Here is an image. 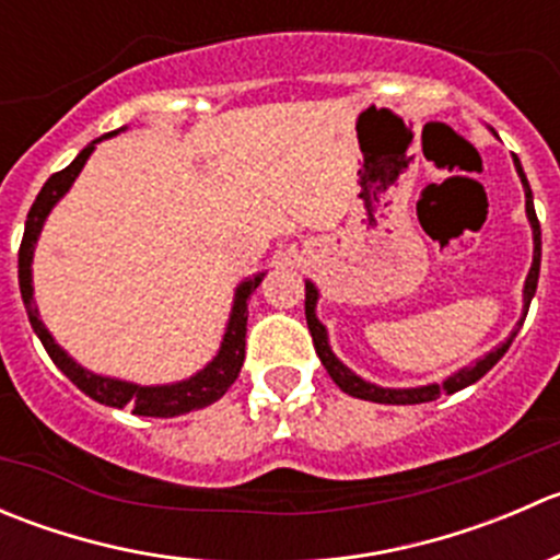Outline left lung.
I'll return each mask as SVG.
<instances>
[{"instance_id":"1","label":"left lung","mask_w":560,"mask_h":560,"mask_svg":"<svg viewBox=\"0 0 560 560\" xmlns=\"http://www.w3.org/2000/svg\"><path fill=\"white\" fill-rule=\"evenodd\" d=\"M515 171H517V175H521V184H523V191H525V217H528L530 233H534V262H530L528 276H525L523 316H521V322H517L515 330L510 332V338H506L504 343H499V347H495L493 352H488V354H485V358H479L477 363H471V365H466V369L455 371V374L447 376V380H444L442 385L380 387V385H374V382L360 380V376L354 374V371H349L347 365H343L341 360H338L336 354H332L330 341H327V327L322 325L319 319H316V301H319V290H316V287H314V281H306V322H308V330H312V338H314V349H316V354H319L322 365H325V369H327V374H330V380L336 382V385L341 387L343 393L352 395V398H360V400H374V404H395V406L428 404V400H436L442 393L453 395V393H457V389L474 385V382L482 380V376L488 374V371L493 369V365L499 363L501 358H504L506 349H510V343L515 341L517 330H521L525 314H528L530 298L536 295V281H539V262H541L539 219H536L534 195H530L528 178H525V173H523V167H521V160H517V156H515Z\"/></svg>"}]
</instances>
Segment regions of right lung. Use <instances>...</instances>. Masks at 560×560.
Here are the masks:
<instances>
[{
  "label": "right lung",
  "mask_w": 560,
  "mask_h": 560,
  "mask_svg": "<svg viewBox=\"0 0 560 560\" xmlns=\"http://www.w3.org/2000/svg\"><path fill=\"white\" fill-rule=\"evenodd\" d=\"M107 132L103 138L92 140L65 171L54 173L45 186L39 189L35 206L30 208V217H26V228H24V241H21L19 248V287H21V298H24L26 314H30L32 330L37 332V338L43 341L45 352L50 354L56 365H59L61 374L72 382L78 389L94 398L97 404L113 406V409H124L129 406L132 415L140 417H178L186 415V411L202 409V406H211L213 400L222 398L228 393V387L238 380L241 365H244L246 358V319H248V298L252 292L257 290L259 281L265 279V273L252 276V279L241 281L235 287V298H233V312H230L228 327H224V338L222 347H219L217 358L206 365L202 371H197L195 376L189 380L173 382V385H135V382H124V380H113V376H103L94 374V371L83 369L81 363L70 358L59 343L54 341V336L48 332V327L43 325L39 319V312L35 306V287H32V259H35V246L39 233H43V224L48 219V213L54 211L56 202L70 191V186L75 184L78 173L83 171L86 160L92 156V151L97 149L100 140L113 138L118 135Z\"/></svg>",
  "instance_id": "right-lung-1"
}]
</instances>
